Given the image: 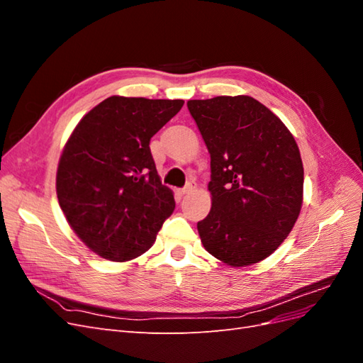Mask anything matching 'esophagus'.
<instances>
[{
  "label": "esophagus",
  "instance_id": "obj_1",
  "mask_svg": "<svg viewBox=\"0 0 363 363\" xmlns=\"http://www.w3.org/2000/svg\"><path fill=\"white\" fill-rule=\"evenodd\" d=\"M192 189H194V184L189 183V184H186L183 189H180V194H182V195H186V194H189Z\"/></svg>",
  "mask_w": 363,
  "mask_h": 363
}]
</instances>
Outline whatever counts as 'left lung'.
Listing matches in <instances>:
<instances>
[{
    "mask_svg": "<svg viewBox=\"0 0 363 363\" xmlns=\"http://www.w3.org/2000/svg\"><path fill=\"white\" fill-rule=\"evenodd\" d=\"M211 155L212 208L196 224L207 252L233 268L267 259L303 206L298 145L281 119L252 96L189 100Z\"/></svg>",
    "mask_w": 363,
    "mask_h": 363,
    "instance_id": "1",
    "label": "left lung"
}]
</instances>
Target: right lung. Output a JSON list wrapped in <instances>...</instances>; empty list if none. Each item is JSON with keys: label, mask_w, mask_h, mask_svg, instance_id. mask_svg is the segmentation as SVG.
Returning a JSON list of instances; mask_svg holds the SVG:
<instances>
[{"label": "right lung", "mask_w": 363, "mask_h": 363, "mask_svg": "<svg viewBox=\"0 0 363 363\" xmlns=\"http://www.w3.org/2000/svg\"><path fill=\"white\" fill-rule=\"evenodd\" d=\"M183 104L113 95L69 135L56 174L57 200L74 233L100 257L142 256L174 212V192L160 182L150 139Z\"/></svg>", "instance_id": "right-lung-1"}]
</instances>
